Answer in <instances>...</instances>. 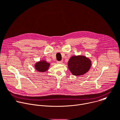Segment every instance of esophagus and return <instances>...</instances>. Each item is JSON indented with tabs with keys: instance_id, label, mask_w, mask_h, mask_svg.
<instances>
[{
	"instance_id": "34e87169",
	"label": "esophagus",
	"mask_w": 120,
	"mask_h": 120,
	"mask_svg": "<svg viewBox=\"0 0 120 120\" xmlns=\"http://www.w3.org/2000/svg\"><path fill=\"white\" fill-rule=\"evenodd\" d=\"M62 63H63V61H58L57 62V64H62Z\"/></svg>"
}]
</instances>
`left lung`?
Segmentation results:
<instances>
[{"label": "left lung", "instance_id": "1", "mask_svg": "<svg viewBox=\"0 0 120 120\" xmlns=\"http://www.w3.org/2000/svg\"><path fill=\"white\" fill-rule=\"evenodd\" d=\"M91 61L85 56H73L68 63V68L74 75H82L88 72L91 66Z\"/></svg>", "mask_w": 120, "mask_h": 120}]
</instances>
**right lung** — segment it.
I'll use <instances>...</instances> for the list:
<instances>
[{
  "instance_id": "1",
  "label": "right lung",
  "mask_w": 120,
  "mask_h": 120,
  "mask_svg": "<svg viewBox=\"0 0 120 120\" xmlns=\"http://www.w3.org/2000/svg\"><path fill=\"white\" fill-rule=\"evenodd\" d=\"M50 64L48 63L45 59H41L37 62L34 65L36 71L39 72H45L47 71L50 67Z\"/></svg>"
}]
</instances>
